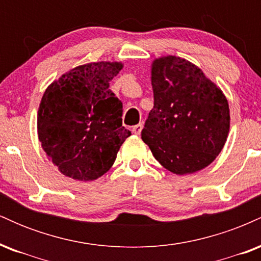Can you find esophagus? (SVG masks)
<instances>
[{"label":"esophagus","instance_id":"34e87169","mask_svg":"<svg viewBox=\"0 0 261 261\" xmlns=\"http://www.w3.org/2000/svg\"><path fill=\"white\" fill-rule=\"evenodd\" d=\"M142 127H143L142 124L135 125V126L133 127V133H134L135 135H140L141 131H142Z\"/></svg>","mask_w":261,"mask_h":261}]
</instances>
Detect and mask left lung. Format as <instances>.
Returning <instances> with one entry per match:
<instances>
[{
  "label": "left lung",
  "instance_id": "1",
  "mask_svg": "<svg viewBox=\"0 0 261 261\" xmlns=\"http://www.w3.org/2000/svg\"><path fill=\"white\" fill-rule=\"evenodd\" d=\"M153 109L141 137L162 166L178 175L199 172L222 151L229 107L201 68L176 56L152 62Z\"/></svg>",
  "mask_w": 261,
  "mask_h": 261
}]
</instances>
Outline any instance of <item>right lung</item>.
I'll return each instance as SVG.
<instances>
[{
    "instance_id": "right-lung-1",
    "label": "right lung",
    "mask_w": 261,
    "mask_h": 261,
    "mask_svg": "<svg viewBox=\"0 0 261 261\" xmlns=\"http://www.w3.org/2000/svg\"><path fill=\"white\" fill-rule=\"evenodd\" d=\"M121 62L77 66L46 88L38 110V137L49 160L74 180H95L112 168L131 135L122 103L109 82Z\"/></svg>"
}]
</instances>
